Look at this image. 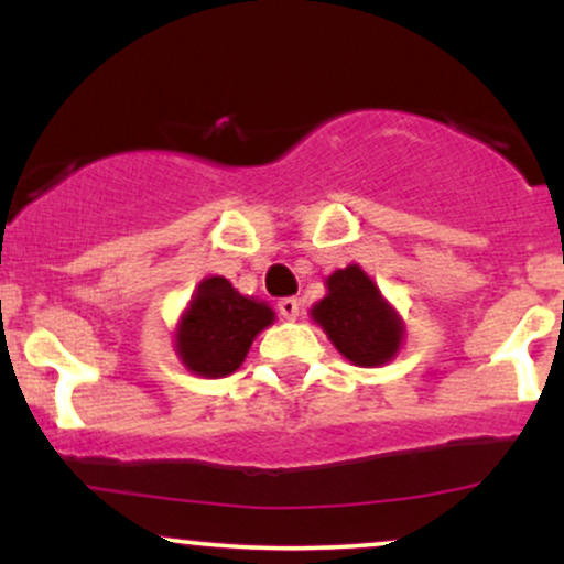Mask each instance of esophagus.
Here are the masks:
<instances>
[{
  "label": "esophagus",
  "mask_w": 564,
  "mask_h": 564,
  "mask_svg": "<svg viewBox=\"0 0 564 564\" xmlns=\"http://www.w3.org/2000/svg\"><path fill=\"white\" fill-rule=\"evenodd\" d=\"M278 313L286 321H296L300 318V300H296V296H286V300L278 302Z\"/></svg>",
  "instance_id": "34e87169"
}]
</instances>
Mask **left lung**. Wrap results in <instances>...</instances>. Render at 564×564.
I'll use <instances>...</instances> for the list:
<instances>
[{
  "label": "left lung",
  "instance_id": "1",
  "mask_svg": "<svg viewBox=\"0 0 564 564\" xmlns=\"http://www.w3.org/2000/svg\"><path fill=\"white\" fill-rule=\"evenodd\" d=\"M310 318L339 355L360 368L390 364L405 339L403 318L360 264H347L326 278V296L313 304Z\"/></svg>",
  "mask_w": 564,
  "mask_h": 564
}]
</instances>
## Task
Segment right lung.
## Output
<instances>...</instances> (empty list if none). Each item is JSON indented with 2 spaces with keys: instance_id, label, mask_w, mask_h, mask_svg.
<instances>
[{
  "instance_id": "right-lung-1",
  "label": "right lung",
  "mask_w": 564,
  "mask_h": 564,
  "mask_svg": "<svg viewBox=\"0 0 564 564\" xmlns=\"http://www.w3.org/2000/svg\"><path fill=\"white\" fill-rule=\"evenodd\" d=\"M268 302L243 296L228 278L209 275L193 291L174 328V352L191 373L223 379L238 371L251 341L273 326Z\"/></svg>"
}]
</instances>
